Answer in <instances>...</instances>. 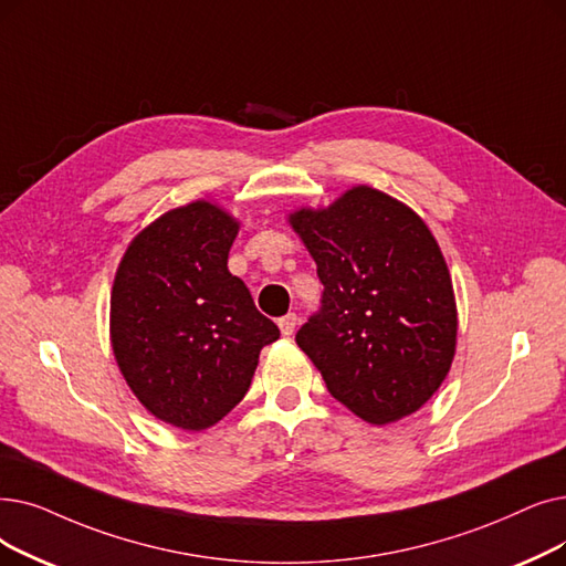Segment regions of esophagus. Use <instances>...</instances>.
I'll return each mask as SVG.
<instances>
[{
	"mask_svg": "<svg viewBox=\"0 0 566 566\" xmlns=\"http://www.w3.org/2000/svg\"><path fill=\"white\" fill-rule=\"evenodd\" d=\"M296 324H298V316L293 314V312L284 314V316L280 318V322H277V326H280V331H282V335H284V337L293 335V331H296Z\"/></svg>",
	"mask_w": 566,
	"mask_h": 566,
	"instance_id": "1",
	"label": "esophagus"
}]
</instances>
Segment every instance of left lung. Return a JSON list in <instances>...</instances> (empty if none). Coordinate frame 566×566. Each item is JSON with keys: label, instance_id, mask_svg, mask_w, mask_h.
<instances>
[{"label": "left lung", "instance_id": "8db88e82", "mask_svg": "<svg viewBox=\"0 0 566 566\" xmlns=\"http://www.w3.org/2000/svg\"><path fill=\"white\" fill-rule=\"evenodd\" d=\"M291 224L324 284L296 342L331 396L375 426L421 409L449 375L458 331L449 268L423 219L354 187Z\"/></svg>", "mask_w": 566, "mask_h": 566}]
</instances>
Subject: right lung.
Wrapping results in <instances>:
<instances>
[{"label": "right lung", "mask_w": 566, "mask_h": 566, "mask_svg": "<svg viewBox=\"0 0 566 566\" xmlns=\"http://www.w3.org/2000/svg\"><path fill=\"white\" fill-rule=\"evenodd\" d=\"M233 219L206 201L170 210L134 238L111 296L122 375L157 419L206 430L250 390L259 354L280 337L229 273Z\"/></svg>", "instance_id": "add662e5"}]
</instances>
